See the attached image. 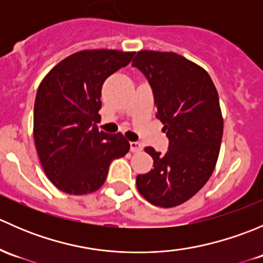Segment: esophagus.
Listing matches in <instances>:
<instances>
[{"label": "esophagus", "mask_w": 263, "mask_h": 263, "mask_svg": "<svg viewBox=\"0 0 263 263\" xmlns=\"http://www.w3.org/2000/svg\"><path fill=\"white\" fill-rule=\"evenodd\" d=\"M129 150H131L132 153H140V151H142V145L140 144V142L131 141L129 142Z\"/></svg>", "instance_id": "esophagus-1"}]
</instances>
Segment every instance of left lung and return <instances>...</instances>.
Segmentation results:
<instances>
[{"label": "left lung", "instance_id": "left-lung-1", "mask_svg": "<svg viewBox=\"0 0 263 263\" xmlns=\"http://www.w3.org/2000/svg\"><path fill=\"white\" fill-rule=\"evenodd\" d=\"M132 66L153 90L156 118L164 124L165 154L146 147L154 169L139 174L141 196L160 208H173L195 196L213 174L222 139L219 95L209 73L172 52H137Z\"/></svg>", "mask_w": 263, "mask_h": 263}]
</instances>
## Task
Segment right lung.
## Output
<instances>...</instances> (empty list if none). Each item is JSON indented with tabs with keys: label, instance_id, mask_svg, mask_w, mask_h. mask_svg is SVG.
<instances>
[{
	"label": "right lung",
	"instance_id": "1",
	"mask_svg": "<svg viewBox=\"0 0 263 263\" xmlns=\"http://www.w3.org/2000/svg\"><path fill=\"white\" fill-rule=\"evenodd\" d=\"M134 52L81 50L61 61L41 82L34 104V141L47 177L58 190H99L109 165L129 150L122 134L99 132L104 81L131 62Z\"/></svg>",
	"mask_w": 263,
	"mask_h": 263
}]
</instances>
